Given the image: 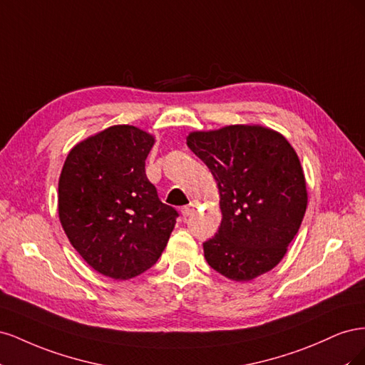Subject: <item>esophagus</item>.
<instances>
[{
	"mask_svg": "<svg viewBox=\"0 0 365 365\" xmlns=\"http://www.w3.org/2000/svg\"><path fill=\"white\" fill-rule=\"evenodd\" d=\"M193 213H195V204H189V205H185V207L181 208V215H182L184 217L190 216V215H193Z\"/></svg>",
	"mask_w": 365,
	"mask_h": 365,
	"instance_id": "esophagus-1",
	"label": "esophagus"
}]
</instances>
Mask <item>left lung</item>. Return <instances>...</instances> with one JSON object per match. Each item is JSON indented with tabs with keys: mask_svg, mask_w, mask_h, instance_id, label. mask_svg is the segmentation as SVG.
<instances>
[{
	"mask_svg": "<svg viewBox=\"0 0 365 365\" xmlns=\"http://www.w3.org/2000/svg\"><path fill=\"white\" fill-rule=\"evenodd\" d=\"M185 140L219 189L222 220L204 244L207 263L235 282L277 267L307 208L304 172L291 143L262 125L193 130Z\"/></svg>",
	"mask_w": 365,
	"mask_h": 365,
	"instance_id": "1",
	"label": "left lung"
}]
</instances>
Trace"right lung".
<instances>
[{"instance_id": "1", "label": "right lung", "mask_w": 365, "mask_h": 365, "mask_svg": "<svg viewBox=\"0 0 365 365\" xmlns=\"http://www.w3.org/2000/svg\"><path fill=\"white\" fill-rule=\"evenodd\" d=\"M155 135L114 125L77 143L59 176L58 213L70 244L93 269L129 280L158 260L176 210L158 200L145 161Z\"/></svg>"}]
</instances>
